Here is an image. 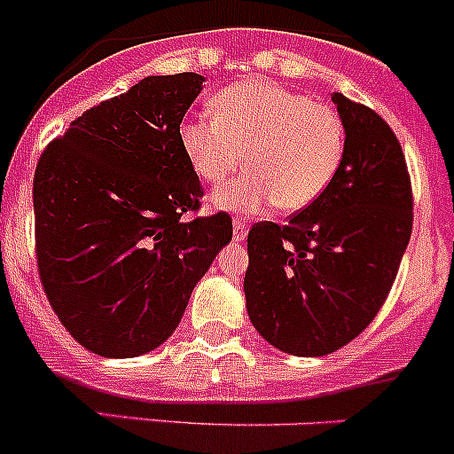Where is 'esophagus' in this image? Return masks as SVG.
<instances>
[{
	"label": "esophagus",
	"instance_id": "1",
	"mask_svg": "<svg viewBox=\"0 0 454 454\" xmlns=\"http://www.w3.org/2000/svg\"><path fill=\"white\" fill-rule=\"evenodd\" d=\"M247 223H245L243 218H236L234 220V240L236 243H240V240H245V236H247Z\"/></svg>",
	"mask_w": 454,
	"mask_h": 454
}]
</instances>
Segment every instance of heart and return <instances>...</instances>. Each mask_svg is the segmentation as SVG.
<instances>
[{"label":"heart","instance_id":"1","mask_svg":"<svg viewBox=\"0 0 454 454\" xmlns=\"http://www.w3.org/2000/svg\"><path fill=\"white\" fill-rule=\"evenodd\" d=\"M214 119H189L180 141L207 184L220 186L240 166L243 176L214 195L220 209L261 214L268 207L301 211L335 177L344 128L335 110L272 81H245L215 94Z\"/></svg>","mask_w":454,"mask_h":454}]
</instances>
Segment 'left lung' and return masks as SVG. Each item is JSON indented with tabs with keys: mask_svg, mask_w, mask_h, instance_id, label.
Segmentation results:
<instances>
[{
	"mask_svg": "<svg viewBox=\"0 0 454 454\" xmlns=\"http://www.w3.org/2000/svg\"><path fill=\"white\" fill-rule=\"evenodd\" d=\"M344 153L313 205L247 234V313L272 347L328 356L357 338L387 299L411 234V182L387 121L335 91Z\"/></svg>",
	"mask_w": 454,
	"mask_h": 454,
	"instance_id": "left-lung-1",
	"label": "left lung"
}]
</instances>
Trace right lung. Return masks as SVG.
<instances>
[{
	"mask_svg": "<svg viewBox=\"0 0 454 454\" xmlns=\"http://www.w3.org/2000/svg\"><path fill=\"white\" fill-rule=\"evenodd\" d=\"M200 74L148 76L74 119L33 177L40 281L90 351L135 357L176 331L195 284L231 240L230 214L200 211L180 123Z\"/></svg>",
	"mask_w": 454,
	"mask_h": 454,
	"instance_id": "1",
	"label": "right lung"
}]
</instances>
